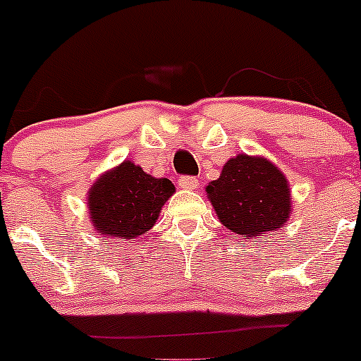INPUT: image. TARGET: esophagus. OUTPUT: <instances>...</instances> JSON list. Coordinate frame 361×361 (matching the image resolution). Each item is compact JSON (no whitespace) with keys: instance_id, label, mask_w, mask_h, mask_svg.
<instances>
[{"instance_id":"1","label":"esophagus","mask_w":361,"mask_h":361,"mask_svg":"<svg viewBox=\"0 0 361 361\" xmlns=\"http://www.w3.org/2000/svg\"><path fill=\"white\" fill-rule=\"evenodd\" d=\"M180 187L187 188V190H195L199 187V180L195 176H181Z\"/></svg>"}]
</instances>
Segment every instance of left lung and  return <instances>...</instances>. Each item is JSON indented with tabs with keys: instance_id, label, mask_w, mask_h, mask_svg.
<instances>
[{
	"instance_id": "left-lung-1",
	"label": "left lung",
	"mask_w": 361,
	"mask_h": 361,
	"mask_svg": "<svg viewBox=\"0 0 361 361\" xmlns=\"http://www.w3.org/2000/svg\"><path fill=\"white\" fill-rule=\"evenodd\" d=\"M206 192L221 224L245 239L278 231L292 211L286 178L262 157L231 159Z\"/></svg>"
}]
</instances>
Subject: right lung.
<instances>
[{"mask_svg": "<svg viewBox=\"0 0 361 361\" xmlns=\"http://www.w3.org/2000/svg\"><path fill=\"white\" fill-rule=\"evenodd\" d=\"M174 194L167 178H154L130 160L104 173L89 192L90 220L101 235L133 239L150 231Z\"/></svg>", "mask_w": 361, "mask_h": 361, "instance_id": "obj_1", "label": "right lung"}]
</instances>
